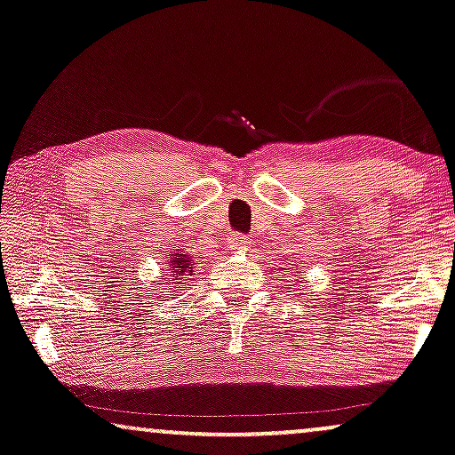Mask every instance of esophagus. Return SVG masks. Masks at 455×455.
I'll return each mask as SVG.
<instances>
[{
  "label": "esophagus",
  "instance_id": "1",
  "mask_svg": "<svg viewBox=\"0 0 455 455\" xmlns=\"http://www.w3.org/2000/svg\"><path fill=\"white\" fill-rule=\"evenodd\" d=\"M250 237L247 235H233L231 239H228V247H231L233 251H247L250 250Z\"/></svg>",
  "mask_w": 455,
  "mask_h": 455
}]
</instances>
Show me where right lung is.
<instances>
[{
	"instance_id": "add662e5",
	"label": "right lung",
	"mask_w": 455,
	"mask_h": 455,
	"mask_svg": "<svg viewBox=\"0 0 455 455\" xmlns=\"http://www.w3.org/2000/svg\"><path fill=\"white\" fill-rule=\"evenodd\" d=\"M168 266H171V270L174 272V281H177L179 284H183L180 281H187V276H191L193 268H196V266H193V259L180 250L177 253H172Z\"/></svg>"
}]
</instances>
